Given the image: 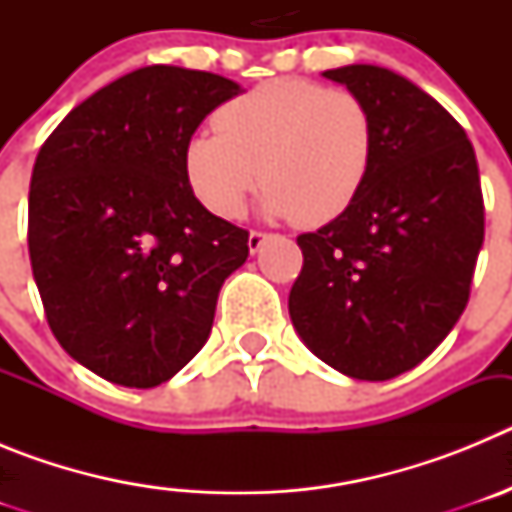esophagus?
<instances>
[{
    "label": "esophagus",
    "instance_id": "esophagus-1",
    "mask_svg": "<svg viewBox=\"0 0 512 512\" xmlns=\"http://www.w3.org/2000/svg\"><path fill=\"white\" fill-rule=\"evenodd\" d=\"M264 241H266V233H261V230H251V233H248V251L256 253L261 246H264Z\"/></svg>",
    "mask_w": 512,
    "mask_h": 512
}]
</instances>
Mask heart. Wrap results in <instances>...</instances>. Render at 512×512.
Wrapping results in <instances>:
<instances>
[{
	"label": "heart",
	"mask_w": 512,
	"mask_h": 512,
	"mask_svg": "<svg viewBox=\"0 0 512 512\" xmlns=\"http://www.w3.org/2000/svg\"><path fill=\"white\" fill-rule=\"evenodd\" d=\"M215 130L189 140L184 174L194 197L225 220L241 217L261 184L271 215L302 228L330 223L359 197L374 156L364 99L297 76L235 97L217 110Z\"/></svg>",
	"instance_id": "obj_1"
}]
</instances>
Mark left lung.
<instances>
[{"label":"left lung","mask_w":512,"mask_h":512,"mask_svg":"<svg viewBox=\"0 0 512 512\" xmlns=\"http://www.w3.org/2000/svg\"><path fill=\"white\" fill-rule=\"evenodd\" d=\"M323 76L364 99L374 156L351 207L297 238L289 315L325 364L384 382L431 356L467 307L485 241L477 158L459 122L405 76L369 63Z\"/></svg>","instance_id":"8db88e82"}]
</instances>
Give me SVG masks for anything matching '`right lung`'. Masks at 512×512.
I'll use <instances>...</instances> for the list:
<instances>
[{
    "label": "right lung",
    "mask_w": 512,
    "mask_h": 512,
    "mask_svg": "<svg viewBox=\"0 0 512 512\" xmlns=\"http://www.w3.org/2000/svg\"><path fill=\"white\" fill-rule=\"evenodd\" d=\"M241 94L210 71L146 66L94 92L40 146L27 248L66 354L122 387L174 377L210 338L248 230L212 215L184 174L200 122Z\"/></svg>",
    "instance_id": "right-lung-1"
}]
</instances>
